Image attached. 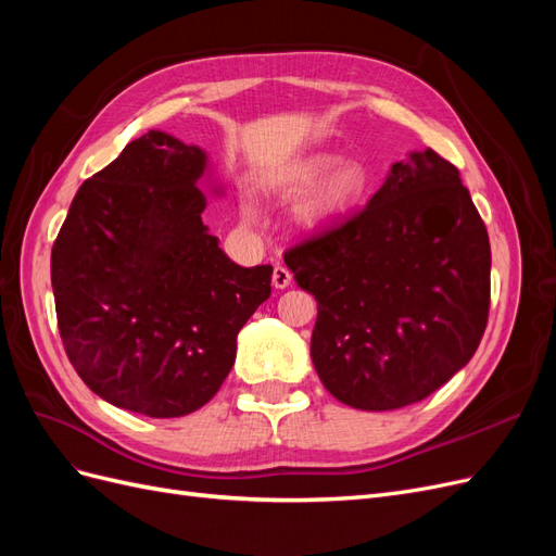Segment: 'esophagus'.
<instances>
[{"instance_id": "1", "label": "esophagus", "mask_w": 556, "mask_h": 556, "mask_svg": "<svg viewBox=\"0 0 556 556\" xmlns=\"http://www.w3.org/2000/svg\"><path fill=\"white\" fill-rule=\"evenodd\" d=\"M292 282V274H290V268H285V266H276L274 268V288H278V290H285L288 288V285Z\"/></svg>"}]
</instances>
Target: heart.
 <instances>
[{"label":"heart","instance_id":"b5f03b06","mask_svg":"<svg viewBox=\"0 0 556 556\" xmlns=\"http://www.w3.org/2000/svg\"><path fill=\"white\" fill-rule=\"evenodd\" d=\"M336 162H339V157L329 153H315L304 160H296L290 166H285L282 172L268 178V190L280 197H296L301 192H306ZM366 182L368 176L359 162H341L323 181L317 182L315 190L306 197V201L299 208V220L311 229L333 223L336 217L345 215L357 204L366 190ZM243 215L245 220H255V206L245 204Z\"/></svg>","mask_w":556,"mask_h":556}]
</instances>
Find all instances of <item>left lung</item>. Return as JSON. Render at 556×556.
<instances>
[{
    "label": "left lung",
    "mask_w": 556,
    "mask_h": 556,
    "mask_svg": "<svg viewBox=\"0 0 556 556\" xmlns=\"http://www.w3.org/2000/svg\"><path fill=\"white\" fill-rule=\"evenodd\" d=\"M317 301L315 371L345 406L396 410L476 355L490 317L492 250L459 169L431 148L368 204L285 252Z\"/></svg>",
    "instance_id": "1"
}]
</instances>
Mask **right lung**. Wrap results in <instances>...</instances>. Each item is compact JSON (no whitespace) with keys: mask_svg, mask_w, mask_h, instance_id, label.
Listing matches in <instances>:
<instances>
[{"mask_svg":"<svg viewBox=\"0 0 556 556\" xmlns=\"http://www.w3.org/2000/svg\"><path fill=\"white\" fill-rule=\"evenodd\" d=\"M206 153L150 129L80 185L50 255L62 345L80 380L148 417L208 403L271 264H233L201 223Z\"/></svg>","mask_w":556,"mask_h":556,"instance_id":"add662e5","label":"right lung"}]
</instances>
